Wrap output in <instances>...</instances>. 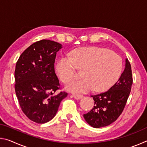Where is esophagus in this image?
Returning <instances> with one entry per match:
<instances>
[{"label": "esophagus", "instance_id": "1", "mask_svg": "<svg viewBox=\"0 0 147 147\" xmlns=\"http://www.w3.org/2000/svg\"><path fill=\"white\" fill-rule=\"evenodd\" d=\"M73 96L74 98L76 99V100H79V99H80L83 97L82 94H74Z\"/></svg>", "mask_w": 147, "mask_h": 147}]
</instances>
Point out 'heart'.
<instances>
[{
	"label": "heart",
	"mask_w": 147,
	"mask_h": 147,
	"mask_svg": "<svg viewBox=\"0 0 147 147\" xmlns=\"http://www.w3.org/2000/svg\"><path fill=\"white\" fill-rule=\"evenodd\" d=\"M76 65L84 68L80 80L67 83L68 91L75 93L106 91L115 84L123 69V59L110 50L97 47L74 50L71 56L59 59L56 69L61 80L66 82L75 74Z\"/></svg>",
	"instance_id": "obj_1"
}]
</instances>
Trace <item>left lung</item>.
Returning a JSON list of instances; mask_svg holds the SVG:
<instances>
[{"mask_svg":"<svg viewBox=\"0 0 147 147\" xmlns=\"http://www.w3.org/2000/svg\"><path fill=\"white\" fill-rule=\"evenodd\" d=\"M133 83L130 62L126 59L125 69L118 81L108 91L91 95L94 106L84 114L86 121L92 127L98 128L115 121L123 111Z\"/></svg>","mask_w":147,"mask_h":147,"instance_id":"obj_1","label":"left lung"}]
</instances>
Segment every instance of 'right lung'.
Instances as JSON below:
<instances>
[{
	"mask_svg": "<svg viewBox=\"0 0 147 147\" xmlns=\"http://www.w3.org/2000/svg\"><path fill=\"white\" fill-rule=\"evenodd\" d=\"M57 42L43 39L31 45L17 61L15 90L20 107L30 120L38 124L53 119L68 93L60 89L54 71Z\"/></svg>",
	"mask_w": 147,
	"mask_h": 147,
	"instance_id": "right-lung-1",
	"label": "right lung"
}]
</instances>
